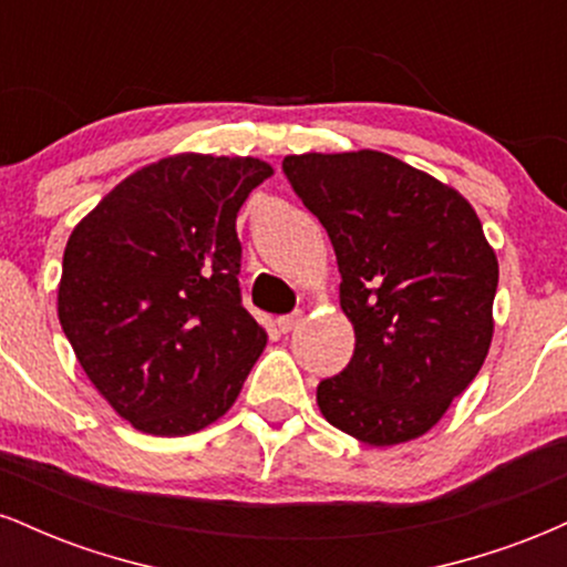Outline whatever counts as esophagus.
Masks as SVG:
<instances>
[{"label": "esophagus", "mask_w": 567, "mask_h": 567, "mask_svg": "<svg viewBox=\"0 0 567 567\" xmlns=\"http://www.w3.org/2000/svg\"><path fill=\"white\" fill-rule=\"evenodd\" d=\"M301 322V311H292V315H282L277 320V328L282 330V333H290L292 328H296V324Z\"/></svg>", "instance_id": "esophagus-1"}]
</instances>
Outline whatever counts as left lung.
I'll return each mask as SVG.
<instances>
[{
    "label": "left lung",
    "mask_w": 567,
    "mask_h": 567,
    "mask_svg": "<svg viewBox=\"0 0 567 567\" xmlns=\"http://www.w3.org/2000/svg\"><path fill=\"white\" fill-rule=\"evenodd\" d=\"M282 171L341 271L354 354L317 386L328 424L373 447L426 434L493 338L498 261L474 207L383 152L292 154Z\"/></svg>",
    "instance_id": "8db88e82"
}]
</instances>
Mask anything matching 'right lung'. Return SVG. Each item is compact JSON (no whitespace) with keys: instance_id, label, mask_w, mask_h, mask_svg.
<instances>
[{"instance_id":"add662e5","label":"right lung","mask_w":567,"mask_h":567,"mask_svg":"<svg viewBox=\"0 0 567 567\" xmlns=\"http://www.w3.org/2000/svg\"><path fill=\"white\" fill-rule=\"evenodd\" d=\"M275 173L175 154L114 186L71 231L58 320L93 386L154 437L218 421L266 347L239 296L237 213Z\"/></svg>"}]
</instances>
